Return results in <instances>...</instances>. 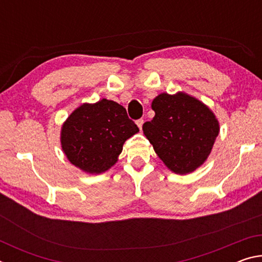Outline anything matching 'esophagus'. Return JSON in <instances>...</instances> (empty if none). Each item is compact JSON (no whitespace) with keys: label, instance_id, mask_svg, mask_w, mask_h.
Here are the masks:
<instances>
[{"label":"esophagus","instance_id":"34e87169","mask_svg":"<svg viewBox=\"0 0 262 262\" xmlns=\"http://www.w3.org/2000/svg\"><path fill=\"white\" fill-rule=\"evenodd\" d=\"M143 123H144V120H143V119H139V120L136 121V125H137V127L140 128V130L142 129V126H143Z\"/></svg>","mask_w":262,"mask_h":262}]
</instances>
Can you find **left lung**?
Returning a JSON list of instances; mask_svg holds the SVG:
<instances>
[{"label":"left lung","mask_w":262,"mask_h":262,"mask_svg":"<svg viewBox=\"0 0 262 262\" xmlns=\"http://www.w3.org/2000/svg\"><path fill=\"white\" fill-rule=\"evenodd\" d=\"M151 108L155 117L142 129L167 168L186 174L200 167L220 133L211 110L185 92H163L152 100Z\"/></svg>","instance_id":"left-lung-1"}]
</instances>
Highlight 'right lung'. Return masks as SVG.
Returning <instances> with one entry per match:
<instances>
[{"label": "right lung", "mask_w": 262, "mask_h": 262, "mask_svg": "<svg viewBox=\"0 0 262 262\" xmlns=\"http://www.w3.org/2000/svg\"><path fill=\"white\" fill-rule=\"evenodd\" d=\"M137 132L126 108L104 98L83 104L69 115L61 128V147L73 165L99 174L117 163L123 143Z\"/></svg>", "instance_id": "1"}]
</instances>
